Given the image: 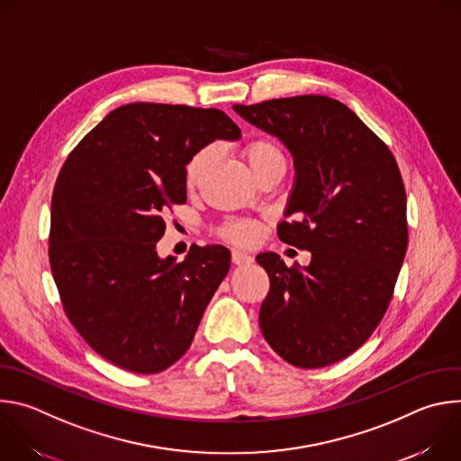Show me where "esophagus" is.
Returning <instances> with one entry per match:
<instances>
[{
  "label": "esophagus",
  "mask_w": 461,
  "mask_h": 461,
  "mask_svg": "<svg viewBox=\"0 0 461 461\" xmlns=\"http://www.w3.org/2000/svg\"><path fill=\"white\" fill-rule=\"evenodd\" d=\"M231 260L233 265L237 267H244V265H249V262H253V257L242 249H233L231 251Z\"/></svg>",
  "instance_id": "esophagus-1"
}]
</instances>
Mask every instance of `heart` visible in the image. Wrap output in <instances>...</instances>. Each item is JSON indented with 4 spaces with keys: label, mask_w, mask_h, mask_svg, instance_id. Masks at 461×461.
Instances as JSON below:
<instances>
[{
    "label": "heart",
    "mask_w": 461,
    "mask_h": 461,
    "mask_svg": "<svg viewBox=\"0 0 461 461\" xmlns=\"http://www.w3.org/2000/svg\"><path fill=\"white\" fill-rule=\"evenodd\" d=\"M244 157L253 171H257L260 167H267L274 162H285L283 149L279 148V144L272 139H262V137L253 139L246 144ZM213 158H215V148H212V146H204L201 149H196L187 158V162L184 166V184L187 189H194L203 182ZM219 235L224 239H230L233 242L249 244L258 235V224L249 219H230L221 224Z\"/></svg>",
    "instance_id": "heart-1"
}]
</instances>
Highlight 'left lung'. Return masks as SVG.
Returning a JSON list of instances; mask_svg holds the SVG:
<instances>
[{
	"instance_id": "1",
	"label": "left lung",
	"mask_w": 461,
	"mask_h": 461,
	"mask_svg": "<svg viewBox=\"0 0 461 461\" xmlns=\"http://www.w3.org/2000/svg\"><path fill=\"white\" fill-rule=\"evenodd\" d=\"M292 153L294 189L277 235L308 249V267L274 251L257 262L270 277L258 324L290 365L322 368L375 330L409 244L407 194L396 158L345 104L319 95L233 105Z\"/></svg>"
}]
</instances>
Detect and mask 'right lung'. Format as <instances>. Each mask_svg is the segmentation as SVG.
<instances>
[{
	"label": "right lung",
	"mask_w": 461,
	"mask_h": 461,
	"mask_svg": "<svg viewBox=\"0 0 461 461\" xmlns=\"http://www.w3.org/2000/svg\"><path fill=\"white\" fill-rule=\"evenodd\" d=\"M239 139L219 109L137 102L111 111L65 160L50 204V270L69 321L113 365L157 374L187 352L230 249L160 258L162 215L185 203L187 158Z\"/></svg>",
	"instance_id": "right-lung-1"
}]
</instances>
